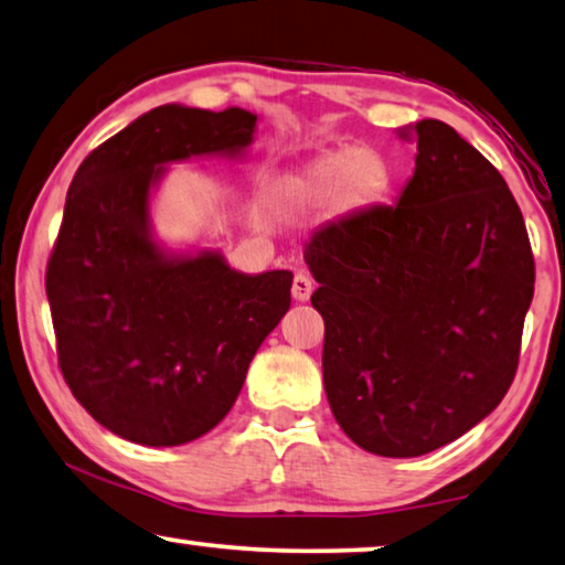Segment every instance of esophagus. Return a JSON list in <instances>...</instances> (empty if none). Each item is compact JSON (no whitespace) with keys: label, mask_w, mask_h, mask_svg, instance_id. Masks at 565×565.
<instances>
[{"label":"esophagus","mask_w":565,"mask_h":565,"mask_svg":"<svg viewBox=\"0 0 565 565\" xmlns=\"http://www.w3.org/2000/svg\"><path fill=\"white\" fill-rule=\"evenodd\" d=\"M310 292H313V280L306 273H298L292 277V298L298 302H306L310 298Z\"/></svg>","instance_id":"34e87169"}]
</instances>
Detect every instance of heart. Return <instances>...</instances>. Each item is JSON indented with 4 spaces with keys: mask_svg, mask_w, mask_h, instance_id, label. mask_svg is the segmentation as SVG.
<instances>
[{
    "mask_svg": "<svg viewBox=\"0 0 565 565\" xmlns=\"http://www.w3.org/2000/svg\"><path fill=\"white\" fill-rule=\"evenodd\" d=\"M392 166L374 147H337L292 168L275 183L285 209H316L333 203L339 214L370 209L387 195Z\"/></svg>",
    "mask_w": 565,
    "mask_h": 565,
    "instance_id": "1",
    "label": "heart"
}]
</instances>
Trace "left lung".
<instances>
[{
  "mask_svg": "<svg viewBox=\"0 0 565 565\" xmlns=\"http://www.w3.org/2000/svg\"><path fill=\"white\" fill-rule=\"evenodd\" d=\"M397 135L418 154L395 206L321 226L302 257L333 418L364 451L413 459L502 403L535 263L518 201L477 147L438 119Z\"/></svg>",
  "mask_w": 565,
  "mask_h": 565,
  "instance_id": "obj_1",
  "label": "left lung"
}]
</instances>
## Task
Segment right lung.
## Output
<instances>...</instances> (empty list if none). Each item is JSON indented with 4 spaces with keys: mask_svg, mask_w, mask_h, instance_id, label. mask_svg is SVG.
Wrapping results in <instances>:
<instances>
[{
    "mask_svg": "<svg viewBox=\"0 0 565 565\" xmlns=\"http://www.w3.org/2000/svg\"><path fill=\"white\" fill-rule=\"evenodd\" d=\"M257 114L166 104L81 162L47 263L61 372L114 436L183 446L232 411L257 349L290 308L292 273L247 275L218 249H170L152 195L168 166L247 158Z\"/></svg>",
    "mask_w": 565,
    "mask_h": 565,
    "instance_id": "obj_1",
    "label": "right lung"
}]
</instances>
